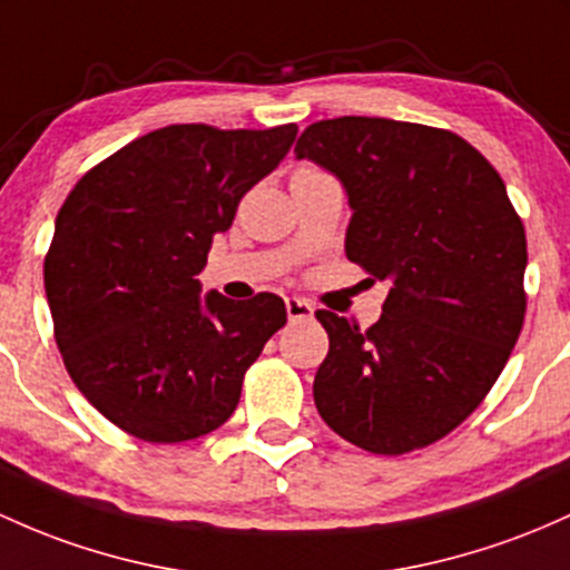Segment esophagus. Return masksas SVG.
Instances as JSON below:
<instances>
[{
  "label": "esophagus",
  "mask_w": 570,
  "mask_h": 570,
  "mask_svg": "<svg viewBox=\"0 0 570 570\" xmlns=\"http://www.w3.org/2000/svg\"><path fill=\"white\" fill-rule=\"evenodd\" d=\"M286 316H289V322H305V318H314V305L303 297H286Z\"/></svg>",
  "instance_id": "34e87169"
}]
</instances>
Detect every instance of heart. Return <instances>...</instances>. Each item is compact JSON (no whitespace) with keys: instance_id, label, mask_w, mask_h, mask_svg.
I'll use <instances>...</instances> for the list:
<instances>
[{"instance_id":"b5f03b06","label":"heart","mask_w":570,"mask_h":570,"mask_svg":"<svg viewBox=\"0 0 570 570\" xmlns=\"http://www.w3.org/2000/svg\"><path fill=\"white\" fill-rule=\"evenodd\" d=\"M305 170H314V167H303V170H297V173H305Z\"/></svg>"}]
</instances>
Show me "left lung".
I'll list each match as a JSON object with an SVG mask.
<instances>
[{
	"mask_svg": "<svg viewBox=\"0 0 570 570\" xmlns=\"http://www.w3.org/2000/svg\"><path fill=\"white\" fill-rule=\"evenodd\" d=\"M295 154L341 180L346 256L390 281L373 327L316 311L318 414L365 452L430 446L479 409L524 322L528 240L503 178L454 132L392 118L316 121Z\"/></svg>",
	"mask_w": 570,
	"mask_h": 570,
	"instance_id": "8db88e82",
	"label": "left lung"
}]
</instances>
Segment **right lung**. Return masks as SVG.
Masks as SVG:
<instances>
[{
	"instance_id": "obj_1",
	"label": "right lung",
	"mask_w": 570,
	"mask_h": 570,
	"mask_svg": "<svg viewBox=\"0 0 570 570\" xmlns=\"http://www.w3.org/2000/svg\"><path fill=\"white\" fill-rule=\"evenodd\" d=\"M295 135V124H173L99 161L61 205L46 256L56 346L75 386L124 433L148 443L214 433L286 324L271 292L203 297L197 275Z\"/></svg>"
}]
</instances>
